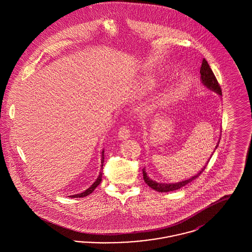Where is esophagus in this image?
<instances>
[{"label": "esophagus", "instance_id": "esophagus-1", "mask_svg": "<svg viewBox=\"0 0 252 252\" xmlns=\"http://www.w3.org/2000/svg\"><path fill=\"white\" fill-rule=\"evenodd\" d=\"M118 137L122 141H125L130 137V130L128 126H122L118 133Z\"/></svg>", "mask_w": 252, "mask_h": 252}]
</instances>
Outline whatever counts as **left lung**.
Returning <instances> with one entry per match:
<instances>
[{"label":"left lung","mask_w":252,"mask_h":252,"mask_svg":"<svg viewBox=\"0 0 252 252\" xmlns=\"http://www.w3.org/2000/svg\"><path fill=\"white\" fill-rule=\"evenodd\" d=\"M200 74H201V76H200L201 83H202L207 89L211 90V91L214 92V93H216L218 95L222 96L221 88H220V86L218 84L217 79H216L214 72L212 71L210 65L208 64L207 60H205V59H204L203 61H202V64H201ZM219 142H220V138H219V140H218V142H217V144H216V148H215L214 152L216 151V149L217 148L218 144H219ZM214 152H213V154H214ZM213 154L211 155L210 158H212ZM209 161H210V158L208 159L206 165H205L196 175L192 176V178L187 179V180H182V181H179V182H175V183H164V182H158L156 180H153L148 177V175H147V173H146V169L144 168V169H143V175H144V182H145L150 188L154 189L157 192H173V191L179 190L181 187H183V186L187 185L188 183H191L193 180H196V179L200 176V174L205 170V168L207 166V164H208Z\"/></svg>","instance_id":"obj_1"}]
</instances>
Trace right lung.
Returning a JSON list of instances; mask_svg holds the SVG:
<instances>
[{
  "label": "right lung",
  "mask_w": 252,
  "mask_h": 252,
  "mask_svg": "<svg viewBox=\"0 0 252 252\" xmlns=\"http://www.w3.org/2000/svg\"><path fill=\"white\" fill-rule=\"evenodd\" d=\"M102 155H101V170H100V172H99V176H98V178L96 179L95 181L91 185V187H89L86 191L84 192H80V193H77V194H72V195H69L70 197H72V198H75V197H85V196H87V195H89V194H91L92 192H94V190H95L96 187L100 184V182H101V180H102V175H103V165H104V158H105V157H104V149L102 150V153H101Z\"/></svg>",
  "instance_id": "obj_1"
}]
</instances>
